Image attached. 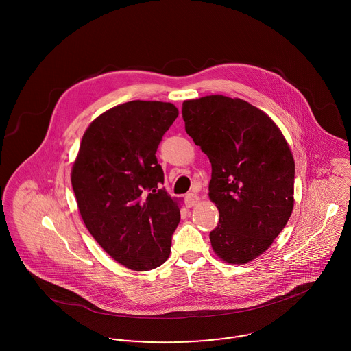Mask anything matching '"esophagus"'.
Instances as JSON below:
<instances>
[{
  "label": "esophagus",
  "instance_id": "1",
  "mask_svg": "<svg viewBox=\"0 0 351 351\" xmlns=\"http://www.w3.org/2000/svg\"><path fill=\"white\" fill-rule=\"evenodd\" d=\"M197 202H199V196H197V195H195V193L186 195V197H185V205H186L188 208L196 205Z\"/></svg>",
  "mask_w": 351,
  "mask_h": 351
}]
</instances>
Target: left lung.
I'll return each mask as SVG.
<instances>
[{"label": "left lung", "instance_id": "8db88e82", "mask_svg": "<svg viewBox=\"0 0 351 351\" xmlns=\"http://www.w3.org/2000/svg\"><path fill=\"white\" fill-rule=\"evenodd\" d=\"M185 132L209 158V199L219 221L209 234L218 256L245 265L263 254L293 209L295 160L265 112L221 95L183 102Z\"/></svg>", "mask_w": 351, "mask_h": 351}]
</instances>
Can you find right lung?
Segmentation results:
<instances>
[{"label": "right lung", "instance_id": "right-lung-1", "mask_svg": "<svg viewBox=\"0 0 351 351\" xmlns=\"http://www.w3.org/2000/svg\"><path fill=\"white\" fill-rule=\"evenodd\" d=\"M179 116L162 101H129L85 130L71 172L84 223L118 263L134 271L163 265L180 222L176 199L160 184L156 150Z\"/></svg>", "mask_w": 351, "mask_h": 351}]
</instances>
